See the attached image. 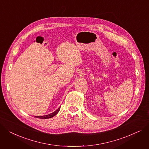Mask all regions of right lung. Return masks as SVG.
I'll return each instance as SVG.
<instances>
[{"mask_svg":"<svg viewBox=\"0 0 149 149\" xmlns=\"http://www.w3.org/2000/svg\"><path fill=\"white\" fill-rule=\"evenodd\" d=\"M60 108H61V107H59L57 110H56V111H54L53 113H50V114H49L45 115V116H35V117H37V118H41V119H47V118H52V117H54V116H56V115L58 113L59 110H60Z\"/></svg>","mask_w":149,"mask_h":149,"instance_id":"1","label":"right lung"}]
</instances>
